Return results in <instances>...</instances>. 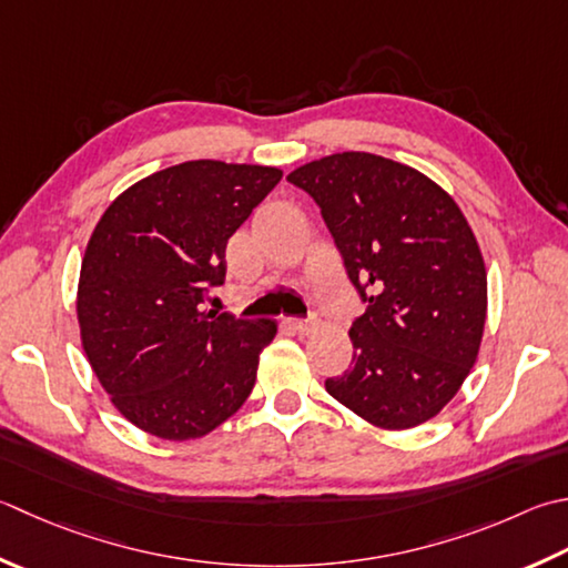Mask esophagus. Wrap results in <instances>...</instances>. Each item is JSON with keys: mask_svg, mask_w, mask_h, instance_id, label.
Here are the masks:
<instances>
[{"mask_svg": "<svg viewBox=\"0 0 568 568\" xmlns=\"http://www.w3.org/2000/svg\"><path fill=\"white\" fill-rule=\"evenodd\" d=\"M285 322H287V325H291L295 332H300V335H307V332H313L315 325H317V322H315L313 317H310V320H303V317H287Z\"/></svg>", "mask_w": 568, "mask_h": 568, "instance_id": "obj_1", "label": "esophagus"}]
</instances>
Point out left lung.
<instances>
[{
  "label": "left lung",
  "instance_id": "1",
  "mask_svg": "<svg viewBox=\"0 0 568 568\" xmlns=\"http://www.w3.org/2000/svg\"><path fill=\"white\" fill-rule=\"evenodd\" d=\"M315 199L357 287L352 366L329 396L369 424L404 430L458 394L487 315L483 253L453 196L414 166L339 152L287 174Z\"/></svg>",
  "mask_w": 568,
  "mask_h": 568
}]
</instances>
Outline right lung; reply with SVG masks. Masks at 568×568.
<instances>
[{
    "mask_svg": "<svg viewBox=\"0 0 568 568\" xmlns=\"http://www.w3.org/2000/svg\"><path fill=\"white\" fill-rule=\"evenodd\" d=\"M283 172L194 160L125 189L93 231L78 281L85 357L130 424L202 438L246 402L273 320L206 310L226 243Z\"/></svg>",
    "mask_w": 568,
    "mask_h": 568,
    "instance_id": "obj_1",
    "label": "right lung"
}]
</instances>
